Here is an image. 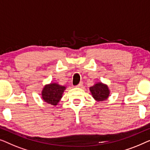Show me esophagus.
Returning a JSON list of instances; mask_svg holds the SVG:
<instances>
[{"label": "esophagus", "instance_id": "esophagus-1", "mask_svg": "<svg viewBox=\"0 0 150 150\" xmlns=\"http://www.w3.org/2000/svg\"><path fill=\"white\" fill-rule=\"evenodd\" d=\"M82 85H83V83H82V82H81V83H79V84H78V85L76 86V87H77V88H81V86H82Z\"/></svg>", "mask_w": 150, "mask_h": 150}]
</instances>
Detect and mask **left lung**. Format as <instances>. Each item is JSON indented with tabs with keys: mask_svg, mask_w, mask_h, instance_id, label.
I'll list each match as a JSON object with an SVG mask.
<instances>
[{
	"mask_svg": "<svg viewBox=\"0 0 150 150\" xmlns=\"http://www.w3.org/2000/svg\"><path fill=\"white\" fill-rule=\"evenodd\" d=\"M90 91L94 100L97 102L107 100L110 95V90L107 84L102 82H97L94 86L90 87Z\"/></svg>",
	"mask_w": 150,
	"mask_h": 150,
	"instance_id": "8db88e82",
	"label": "left lung"
}]
</instances>
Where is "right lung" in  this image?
Here are the masks:
<instances>
[{
  "instance_id": "right-lung-1",
  "label": "right lung",
  "mask_w": 150,
  "mask_h": 150,
  "mask_svg": "<svg viewBox=\"0 0 150 150\" xmlns=\"http://www.w3.org/2000/svg\"><path fill=\"white\" fill-rule=\"evenodd\" d=\"M67 87L56 82L46 84L41 90V98L44 102L54 106L58 105Z\"/></svg>"
}]
</instances>
